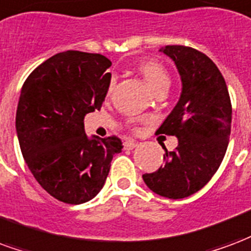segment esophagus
Returning <instances> with one entry per match:
<instances>
[{"label": "esophagus", "instance_id": "34e87169", "mask_svg": "<svg viewBox=\"0 0 251 251\" xmlns=\"http://www.w3.org/2000/svg\"><path fill=\"white\" fill-rule=\"evenodd\" d=\"M137 146H138V142H135V141H126L125 144H124V148H125L126 150L134 149Z\"/></svg>", "mask_w": 251, "mask_h": 251}]
</instances>
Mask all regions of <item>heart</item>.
Masks as SVG:
<instances>
[{
	"mask_svg": "<svg viewBox=\"0 0 251 251\" xmlns=\"http://www.w3.org/2000/svg\"><path fill=\"white\" fill-rule=\"evenodd\" d=\"M138 70L140 73L142 74L146 79V82L149 83L151 89L154 92H157L159 89L169 88L170 85V77H169L166 69L163 68L162 65L157 62V61H153V59H149V61H145L138 66ZM114 78L111 79L110 83H109V88H107V93L110 94L114 89Z\"/></svg>",
	"mask_w": 251,
	"mask_h": 251,
	"instance_id": "obj_1",
	"label": "heart"
}]
</instances>
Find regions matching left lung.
Returning <instances> with one entry per match:
<instances>
[{"label":"left lung","mask_w":251,"mask_h":251,"mask_svg":"<svg viewBox=\"0 0 251 251\" xmlns=\"http://www.w3.org/2000/svg\"><path fill=\"white\" fill-rule=\"evenodd\" d=\"M174 61L182 92L157 133L176 135L178 146L166 148L163 165L142 176L151 192L181 200L201 190L220 168L229 145L231 102L222 74L209 57L193 48L159 49Z\"/></svg>","instance_id":"8db88e82"}]
</instances>
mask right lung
Listing matches in <instances>:
<instances>
[{
  "mask_svg": "<svg viewBox=\"0 0 251 251\" xmlns=\"http://www.w3.org/2000/svg\"><path fill=\"white\" fill-rule=\"evenodd\" d=\"M110 66L105 55L68 50L34 69L21 89L16 130L24 159L37 182L65 203L97 196L124 148L116 135L89 138L83 125L105 101Z\"/></svg>",
  "mask_w": 251,
  "mask_h": 251,
  "instance_id": "1",
  "label": "right lung"
}]
</instances>
